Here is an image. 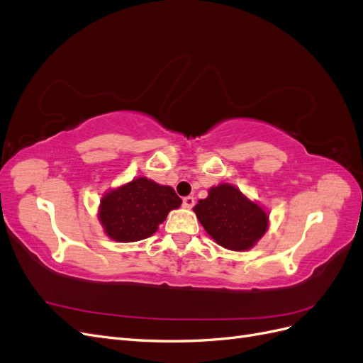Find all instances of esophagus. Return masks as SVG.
Wrapping results in <instances>:
<instances>
[{
    "instance_id": "esophagus-1",
    "label": "esophagus",
    "mask_w": 363,
    "mask_h": 363,
    "mask_svg": "<svg viewBox=\"0 0 363 363\" xmlns=\"http://www.w3.org/2000/svg\"><path fill=\"white\" fill-rule=\"evenodd\" d=\"M195 206V199L194 196H184L183 199V207H186V208H192Z\"/></svg>"
}]
</instances>
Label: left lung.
Instances as JSON below:
<instances>
[{"mask_svg": "<svg viewBox=\"0 0 363 363\" xmlns=\"http://www.w3.org/2000/svg\"><path fill=\"white\" fill-rule=\"evenodd\" d=\"M200 223L216 242L228 250L251 248L265 235L268 215L232 184H219L194 207Z\"/></svg>", "mask_w": 363, "mask_h": 363, "instance_id": "8db88e82", "label": "left lung"}]
</instances>
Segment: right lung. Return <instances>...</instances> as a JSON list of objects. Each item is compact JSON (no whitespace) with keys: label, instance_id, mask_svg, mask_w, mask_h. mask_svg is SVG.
<instances>
[{"label":"right lung","instance_id":"add662e5","mask_svg":"<svg viewBox=\"0 0 363 363\" xmlns=\"http://www.w3.org/2000/svg\"><path fill=\"white\" fill-rule=\"evenodd\" d=\"M180 204V196L169 186L139 177L104 196L100 221L112 239L136 242L155 233L168 212Z\"/></svg>","mask_w":363,"mask_h":363}]
</instances>
